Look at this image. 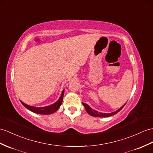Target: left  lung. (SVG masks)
Segmentation results:
<instances>
[{"label": "left lung", "instance_id": "left-lung-1", "mask_svg": "<svg viewBox=\"0 0 153 153\" xmlns=\"http://www.w3.org/2000/svg\"><path fill=\"white\" fill-rule=\"evenodd\" d=\"M125 103V104H126ZM83 105L85 107V110H86V111L88 112V114H89L90 115H91V116H94V117H110V116H112V115L116 114L117 113H118L119 111H120L124 107V106L125 105L121 106L120 108H119L117 110H116L115 111H114V112H111V113H101V112H99V111H96L94 109H92L89 106V105H88L87 104L85 103H83Z\"/></svg>", "mask_w": 153, "mask_h": 153}]
</instances>
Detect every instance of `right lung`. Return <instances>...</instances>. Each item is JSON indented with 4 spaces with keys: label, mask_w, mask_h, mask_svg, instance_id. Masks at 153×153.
Wrapping results in <instances>:
<instances>
[{
    "label": "right lung",
    "mask_w": 153,
    "mask_h": 153,
    "mask_svg": "<svg viewBox=\"0 0 153 153\" xmlns=\"http://www.w3.org/2000/svg\"><path fill=\"white\" fill-rule=\"evenodd\" d=\"M64 94V89L62 91L60 97L59 98V99L57 100V101L54 102V104H53V105L47 106L35 107V106L28 105H27V104H25L23 102H22L21 100V102L22 103V105H23L25 107L27 108V109L33 111V112H34L36 114H43V115H48V114H51L55 112V111H57L59 108L60 107L62 103V101H63Z\"/></svg>",
    "instance_id": "add662e5"
}]
</instances>
